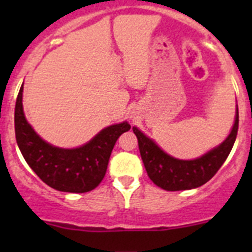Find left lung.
<instances>
[{"mask_svg": "<svg viewBox=\"0 0 252 252\" xmlns=\"http://www.w3.org/2000/svg\"><path fill=\"white\" fill-rule=\"evenodd\" d=\"M139 142L140 155L148 175L160 188L175 192L198 188L208 182L221 168L235 144L239 130V110L230 135L221 145L194 160H179L161 150L137 127H132Z\"/></svg>", "mask_w": 252, "mask_h": 252, "instance_id": "1", "label": "left lung"}]
</instances>
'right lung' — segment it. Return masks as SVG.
Returning <instances> with one entry per match:
<instances>
[{
  "mask_svg": "<svg viewBox=\"0 0 252 252\" xmlns=\"http://www.w3.org/2000/svg\"><path fill=\"white\" fill-rule=\"evenodd\" d=\"M22 90L24 84L15 107V135L29 166L44 183L60 192L86 193L94 189L104 178L116 141L130 130V125L122 122L108 126L81 148H55L44 141L26 121Z\"/></svg>",
  "mask_w": 252,
  "mask_h": 252,
  "instance_id": "add662e5",
  "label": "right lung"
}]
</instances>
